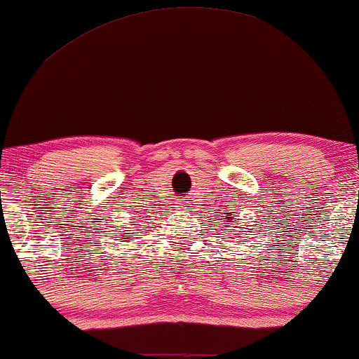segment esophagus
Here are the masks:
<instances>
[{
    "instance_id": "esophagus-1",
    "label": "esophagus",
    "mask_w": 359,
    "mask_h": 359,
    "mask_svg": "<svg viewBox=\"0 0 359 359\" xmlns=\"http://www.w3.org/2000/svg\"><path fill=\"white\" fill-rule=\"evenodd\" d=\"M191 206H195V205H193V198L187 196V201H184L183 210H184V212H191Z\"/></svg>"
}]
</instances>
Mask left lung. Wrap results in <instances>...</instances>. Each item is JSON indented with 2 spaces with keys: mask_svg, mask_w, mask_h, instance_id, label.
I'll use <instances>...</instances> for the list:
<instances>
[{
  "mask_svg": "<svg viewBox=\"0 0 359 359\" xmlns=\"http://www.w3.org/2000/svg\"><path fill=\"white\" fill-rule=\"evenodd\" d=\"M235 213V212H233ZM226 218H229V220H237V218H233V217H226ZM235 235H238V233H235Z\"/></svg>",
  "mask_w": 359,
  "mask_h": 359,
  "instance_id": "obj_1",
  "label": "left lung"
}]
</instances>
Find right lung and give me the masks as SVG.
Instances as JSON below:
<instances>
[{
	"label": "right lung",
	"instance_id": "1",
	"mask_svg": "<svg viewBox=\"0 0 359 359\" xmlns=\"http://www.w3.org/2000/svg\"><path fill=\"white\" fill-rule=\"evenodd\" d=\"M134 222H129V226H121V230H124V229H129V230H126V233H139V229H141V220H139V217H136V218H133ZM116 238H119V240H122V233H119L117 235ZM130 238V237H129Z\"/></svg>",
	"mask_w": 359,
	"mask_h": 359
}]
</instances>
